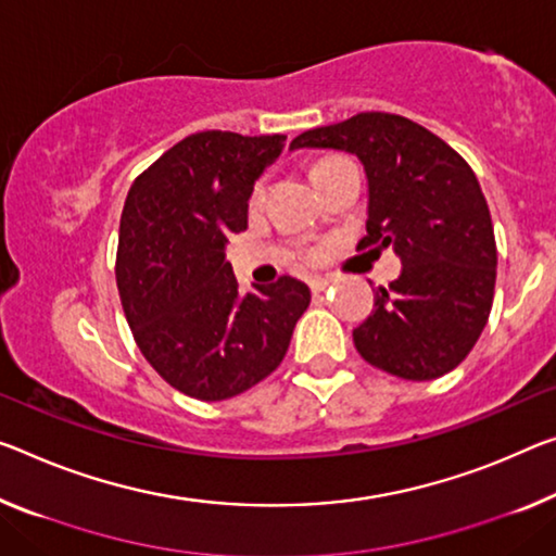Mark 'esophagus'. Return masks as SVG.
Masks as SVG:
<instances>
[{
  "instance_id": "1",
  "label": "esophagus",
  "mask_w": 556,
  "mask_h": 556,
  "mask_svg": "<svg viewBox=\"0 0 556 556\" xmlns=\"http://www.w3.org/2000/svg\"><path fill=\"white\" fill-rule=\"evenodd\" d=\"M328 288H330V280L328 278H313L311 280V290H313L315 295H320L323 290H328Z\"/></svg>"
}]
</instances>
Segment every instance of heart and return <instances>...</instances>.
<instances>
[{
	"mask_svg": "<svg viewBox=\"0 0 556 556\" xmlns=\"http://www.w3.org/2000/svg\"><path fill=\"white\" fill-rule=\"evenodd\" d=\"M255 195H261V186H258V189H255Z\"/></svg>",
	"mask_w": 556,
	"mask_h": 556,
	"instance_id": "1",
	"label": "heart"
}]
</instances>
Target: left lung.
Segmentation results:
<instances>
[{
    "label": "left lung",
    "mask_w": 556,
    "mask_h": 556,
    "mask_svg": "<svg viewBox=\"0 0 556 556\" xmlns=\"http://www.w3.org/2000/svg\"><path fill=\"white\" fill-rule=\"evenodd\" d=\"M295 149L361 161L367 236L357 249H392L403 263L353 330L357 353L405 380L455 370L486 326L497 278L490 208L472 168L420 124L382 111L305 131L290 143Z\"/></svg>",
    "instance_id": "left-lung-1"
}]
</instances>
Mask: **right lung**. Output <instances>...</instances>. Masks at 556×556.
Returning <instances> with one entry per match:
<instances>
[{"label":"right lung","mask_w":556,"mask_h":556,"mask_svg":"<svg viewBox=\"0 0 556 556\" xmlns=\"http://www.w3.org/2000/svg\"><path fill=\"white\" fill-rule=\"evenodd\" d=\"M283 134L186 136L136 178L118 228L116 286L136 345L170 388L216 403L276 370L311 288L283 276L241 293L226 245Z\"/></svg>","instance_id":"right-lung-1"}]
</instances>
